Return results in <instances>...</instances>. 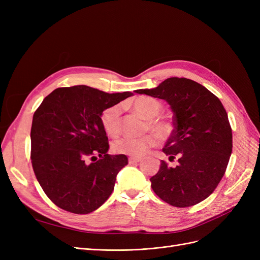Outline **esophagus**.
<instances>
[{
	"instance_id": "34e87169",
	"label": "esophagus",
	"mask_w": 260,
	"mask_h": 260,
	"mask_svg": "<svg viewBox=\"0 0 260 260\" xmlns=\"http://www.w3.org/2000/svg\"><path fill=\"white\" fill-rule=\"evenodd\" d=\"M141 161L140 157H129V164H137Z\"/></svg>"
}]
</instances>
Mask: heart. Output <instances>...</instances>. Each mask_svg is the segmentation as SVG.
I'll return each mask as SVG.
<instances>
[{"label":"heart","mask_w":260,"mask_h":260,"mask_svg":"<svg viewBox=\"0 0 260 260\" xmlns=\"http://www.w3.org/2000/svg\"><path fill=\"white\" fill-rule=\"evenodd\" d=\"M130 106L133 111L145 119H148V127L160 138L168 135L170 131V123L162 118L157 117L162 111V106L158 101L148 96H140L130 102ZM120 115L121 107L119 105H113L102 113L101 122L107 135L115 137L119 133ZM157 142H158V138L152 133L139 138H121L115 141L113 149L118 154L142 156L147 152L149 147L155 146Z\"/></svg>","instance_id":"1"}]
</instances>
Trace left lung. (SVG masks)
I'll list each match as a JSON object with an SVG mask.
<instances>
[{
  "instance_id": "1",
  "label": "left lung",
  "mask_w": 260,
  "mask_h": 260,
  "mask_svg": "<svg viewBox=\"0 0 260 260\" xmlns=\"http://www.w3.org/2000/svg\"><path fill=\"white\" fill-rule=\"evenodd\" d=\"M136 93L166 101L174 125L162 152L178 166L160 162L151 179L153 191L176 207H188L214 192L232 153V130L220 100L205 86L186 78L171 77L153 89Z\"/></svg>"
}]
</instances>
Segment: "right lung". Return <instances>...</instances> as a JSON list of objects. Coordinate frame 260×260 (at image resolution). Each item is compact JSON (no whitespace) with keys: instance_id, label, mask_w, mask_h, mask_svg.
I'll list each match as a JSON object with an SVG mask.
<instances>
[{"instance_id":"obj_1","label":"right lung","mask_w":260,"mask_h":260,"mask_svg":"<svg viewBox=\"0 0 260 260\" xmlns=\"http://www.w3.org/2000/svg\"><path fill=\"white\" fill-rule=\"evenodd\" d=\"M132 95L129 91L106 93L75 85L54 90L43 100L31 125V161L39 183L55 205L74 214H89L112 194L128 157L107 154L101 116Z\"/></svg>"}]
</instances>
